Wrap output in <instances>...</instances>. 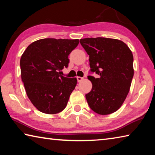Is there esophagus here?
Returning a JSON list of instances; mask_svg holds the SVG:
<instances>
[{"label":"esophagus","instance_id":"1","mask_svg":"<svg viewBox=\"0 0 155 155\" xmlns=\"http://www.w3.org/2000/svg\"><path fill=\"white\" fill-rule=\"evenodd\" d=\"M77 78L78 82H81V81H82L83 80V78L81 77H77Z\"/></svg>","mask_w":155,"mask_h":155}]
</instances>
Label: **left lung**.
Segmentation results:
<instances>
[{
  "label": "left lung",
  "instance_id": "left-lung-1",
  "mask_svg": "<svg viewBox=\"0 0 155 155\" xmlns=\"http://www.w3.org/2000/svg\"><path fill=\"white\" fill-rule=\"evenodd\" d=\"M90 56V71L99 78L88 76L92 89L85 95L91 110L100 115L116 111L129 92L134 70L133 56L122 41L106 38L81 39Z\"/></svg>",
  "mask_w": 155,
  "mask_h": 155
}]
</instances>
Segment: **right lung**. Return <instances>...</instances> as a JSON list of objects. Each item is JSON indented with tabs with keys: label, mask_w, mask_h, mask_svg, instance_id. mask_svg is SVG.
I'll use <instances>...</instances> for the list:
<instances>
[{
	"label": "right lung",
	"mask_w": 155,
	"mask_h": 155,
	"mask_svg": "<svg viewBox=\"0 0 155 155\" xmlns=\"http://www.w3.org/2000/svg\"><path fill=\"white\" fill-rule=\"evenodd\" d=\"M79 40L46 38L28 46L20 59L21 78L28 98L39 111L55 114L66 107L77 78L60 75Z\"/></svg>",
	"instance_id": "1"
}]
</instances>
